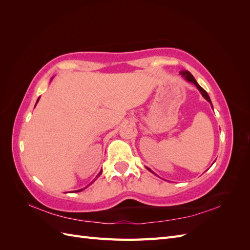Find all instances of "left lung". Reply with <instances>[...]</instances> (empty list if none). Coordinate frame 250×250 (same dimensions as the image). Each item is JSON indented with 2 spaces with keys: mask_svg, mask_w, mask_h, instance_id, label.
<instances>
[{
  "mask_svg": "<svg viewBox=\"0 0 250 250\" xmlns=\"http://www.w3.org/2000/svg\"><path fill=\"white\" fill-rule=\"evenodd\" d=\"M180 75H181V76H183L187 81L191 82V83H193V84H195L196 87H197V88L199 89V92L201 93V95L203 96L204 99H206L207 101H208V102L210 103V105H211V101H210V99H209V96L208 95V93L206 92V90H204V89L198 84L197 81L195 80V78L193 77V75H192L190 72H188V71H181V72H180ZM211 106H213V105H211ZM147 169H148L149 171H151L149 168H147ZM151 172H152V171H151Z\"/></svg>",
  "mask_w": 250,
  "mask_h": 250,
  "instance_id": "1",
  "label": "left lung"
}]
</instances>
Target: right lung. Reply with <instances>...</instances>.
Segmentation results:
<instances>
[{
  "instance_id": "1",
  "label": "right lung",
  "mask_w": 250,
  "mask_h": 250,
  "mask_svg": "<svg viewBox=\"0 0 250 250\" xmlns=\"http://www.w3.org/2000/svg\"><path fill=\"white\" fill-rule=\"evenodd\" d=\"M39 100H40V98H39V99H37V101H36V103H37V102H39ZM35 105H36V104H35ZM101 173H102V170H101V172H100V173H99V174H98V175H97V177H98V176H99V175H101ZM97 177H96V178H95V179H94V180H93V181H92V183H90V184H89V185H92V184H93V183H94V181H95V180H96V179H97ZM89 185H88V186H89ZM86 188H87V187H86ZM82 190H83V188H80V190H78V191H75V192H81V191H82Z\"/></svg>"
}]
</instances>
